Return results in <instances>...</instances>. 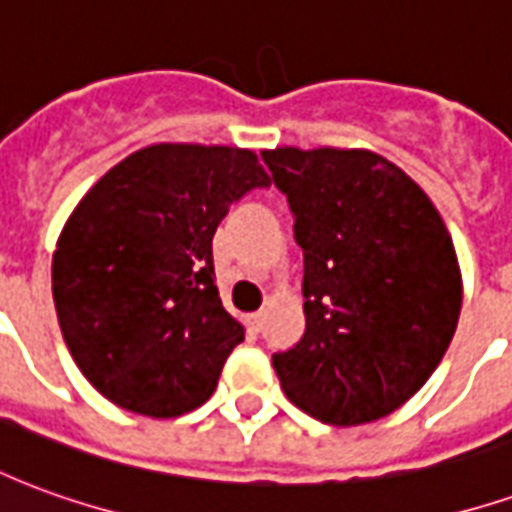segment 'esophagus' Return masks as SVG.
<instances>
[{"instance_id":"esophagus-1","label":"esophagus","mask_w":512,"mask_h":512,"mask_svg":"<svg viewBox=\"0 0 512 512\" xmlns=\"http://www.w3.org/2000/svg\"><path fill=\"white\" fill-rule=\"evenodd\" d=\"M263 321H266V315H263V312H252V315L246 318V323H249V329H252V332H260V329H263Z\"/></svg>"}]
</instances>
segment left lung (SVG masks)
I'll return each instance as SVG.
<instances>
[{"label": "left lung", "instance_id": "left-lung-1", "mask_svg": "<svg viewBox=\"0 0 512 512\" xmlns=\"http://www.w3.org/2000/svg\"><path fill=\"white\" fill-rule=\"evenodd\" d=\"M304 252L299 343L274 354L290 403L329 425L373 422L439 367L461 315L455 246L428 194L370 150H263Z\"/></svg>", "mask_w": 512, "mask_h": 512}]
</instances>
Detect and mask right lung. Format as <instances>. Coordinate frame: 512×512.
Instances as JSON below:
<instances>
[{
	"instance_id": "obj_1",
	"label": "right lung",
	"mask_w": 512,
	"mask_h": 512,
	"mask_svg": "<svg viewBox=\"0 0 512 512\" xmlns=\"http://www.w3.org/2000/svg\"><path fill=\"white\" fill-rule=\"evenodd\" d=\"M271 178L252 150L150 145L84 194L51 260L62 337L115 406L180 417L219 384L244 326L222 307L213 233Z\"/></svg>"
}]
</instances>
